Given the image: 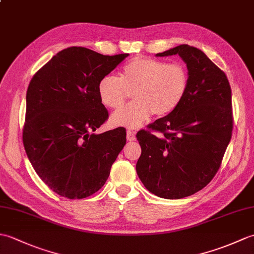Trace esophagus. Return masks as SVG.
I'll list each match as a JSON object with an SVG mask.
<instances>
[{
	"mask_svg": "<svg viewBox=\"0 0 254 254\" xmlns=\"http://www.w3.org/2000/svg\"><path fill=\"white\" fill-rule=\"evenodd\" d=\"M127 141H130V142L135 141V139H136L135 133L132 132V131H127Z\"/></svg>",
	"mask_w": 254,
	"mask_h": 254,
	"instance_id": "obj_1",
	"label": "esophagus"
}]
</instances>
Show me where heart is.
<instances>
[{"label":"heart","mask_w":254,"mask_h":254,"mask_svg":"<svg viewBox=\"0 0 254 254\" xmlns=\"http://www.w3.org/2000/svg\"><path fill=\"white\" fill-rule=\"evenodd\" d=\"M188 87L185 65L138 57L122 67L120 78L101 77L97 90L101 104L110 109L120 108L127 93L133 91L134 101L113 112L110 122L115 127L137 128L153 113L161 117L174 112L185 99Z\"/></svg>","instance_id":"1"}]
</instances>
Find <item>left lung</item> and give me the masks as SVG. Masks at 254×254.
<instances>
[{"instance_id": "8db88e82", "label": "left lung", "mask_w": 254, "mask_h": 254, "mask_svg": "<svg viewBox=\"0 0 254 254\" xmlns=\"http://www.w3.org/2000/svg\"><path fill=\"white\" fill-rule=\"evenodd\" d=\"M179 56L187 64L185 99L168 116L141 130L137 176L163 198H183L206 187L218 171L231 138V89L225 73L197 48L180 45L156 57Z\"/></svg>"}]
</instances>
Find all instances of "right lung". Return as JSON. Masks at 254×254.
I'll use <instances>...</instances> for the list:
<instances>
[{"instance_id":"add662e5","label":"right lung","mask_w":254,"mask_h":254,"mask_svg":"<svg viewBox=\"0 0 254 254\" xmlns=\"http://www.w3.org/2000/svg\"><path fill=\"white\" fill-rule=\"evenodd\" d=\"M127 56L69 47L30 80L24 147L37 175L59 195L84 198L98 191L126 145L124 127L94 132L108 119L97 90L99 80Z\"/></svg>"}]
</instances>
